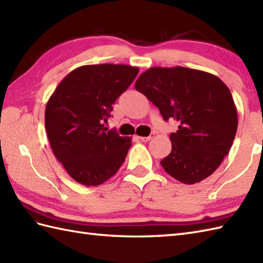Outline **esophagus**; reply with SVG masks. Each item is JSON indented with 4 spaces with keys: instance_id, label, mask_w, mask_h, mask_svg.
Wrapping results in <instances>:
<instances>
[{
    "instance_id": "34e87169",
    "label": "esophagus",
    "mask_w": 263,
    "mask_h": 263,
    "mask_svg": "<svg viewBox=\"0 0 263 263\" xmlns=\"http://www.w3.org/2000/svg\"><path fill=\"white\" fill-rule=\"evenodd\" d=\"M153 138H154V133H152V135L148 136V137H139V139H140V140L143 141V142H147L149 140H152Z\"/></svg>"
}]
</instances>
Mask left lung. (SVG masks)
<instances>
[{
  "instance_id": "8db88e82",
  "label": "left lung",
  "mask_w": 263,
  "mask_h": 263,
  "mask_svg": "<svg viewBox=\"0 0 263 263\" xmlns=\"http://www.w3.org/2000/svg\"><path fill=\"white\" fill-rule=\"evenodd\" d=\"M157 106L165 121L180 122L171 154L160 161L175 180L195 184L210 176L230 153L237 110L230 89L208 72L175 66L150 68L135 85Z\"/></svg>"
}]
</instances>
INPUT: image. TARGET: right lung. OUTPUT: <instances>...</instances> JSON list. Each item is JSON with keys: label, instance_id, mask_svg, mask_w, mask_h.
I'll list each match as a JSON object with an SVG mask.
<instances>
[{"label": "right lung", "instance_id": "obj_1", "mask_svg": "<svg viewBox=\"0 0 263 263\" xmlns=\"http://www.w3.org/2000/svg\"><path fill=\"white\" fill-rule=\"evenodd\" d=\"M139 73L126 64L82 65L60 82L45 108L49 144L68 174L86 186L103 184L119 171L131 138L105 126L115 100Z\"/></svg>", "mask_w": 263, "mask_h": 263}]
</instances>
